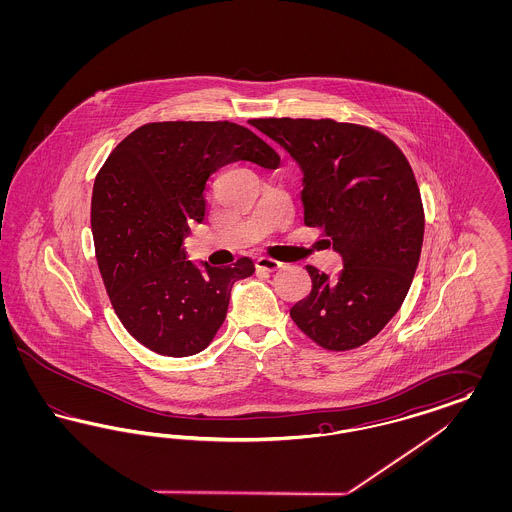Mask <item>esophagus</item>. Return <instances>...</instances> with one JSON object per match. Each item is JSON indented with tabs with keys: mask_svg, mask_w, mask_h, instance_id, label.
Instances as JSON below:
<instances>
[{
	"mask_svg": "<svg viewBox=\"0 0 512 512\" xmlns=\"http://www.w3.org/2000/svg\"><path fill=\"white\" fill-rule=\"evenodd\" d=\"M255 267L259 270H267V272H276L278 268H282V263L276 261V259H270V257H259Z\"/></svg>",
	"mask_w": 512,
	"mask_h": 512,
	"instance_id": "34e87169",
	"label": "esophagus"
}]
</instances>
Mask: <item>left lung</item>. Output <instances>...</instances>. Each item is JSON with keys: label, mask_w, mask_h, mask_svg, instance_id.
I'll use <instances>...</instances> for the list:
<instances>
[{"label": "left lung", "mask_w": 512, "mask_h": 512, "mask_svg": "<svg viewBox=\"0 0 512 512\" xmlns=\"http://www.w3.org/2000/svg\"><path fill=\"white\" fill-rule=\"evenodd\" d=\"M305 174V224L320 228L343 259L338 278L307 265L311 293L295 303L297 328L328 351L378 336L403 305L424 240L413 169L386 134L332 119H255Z\"/></svg>", "instance_id": "8db88e82"}]
</instances>
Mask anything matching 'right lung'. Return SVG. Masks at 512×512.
Masks as SVG:
<instances>
[{
    "instance_id": "obj_1",
    "label": "right lung",
    "mask_w": 512,
    "mask_h": 512,
    "mask_svg": "<svg viewBox=\"0 0 512 512\" xmlns=\"http://www.w3.org/2000/svg\"><path fill=\"white\" fill-rule=\"evenodd\" d=\"M234 161L280 165L267 142L236 122H149L96 176L92 234L105 290L128 334L159 355L203 351L226 318L232 284L255 272L247 257L197 268L182 247L188 224L205 219L209 176Z\"/></svg>"
}]
</instances>
